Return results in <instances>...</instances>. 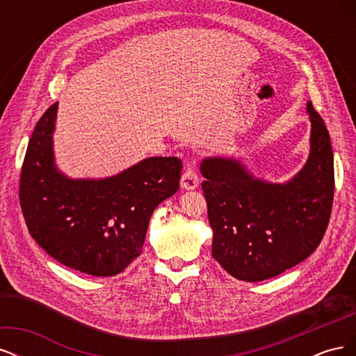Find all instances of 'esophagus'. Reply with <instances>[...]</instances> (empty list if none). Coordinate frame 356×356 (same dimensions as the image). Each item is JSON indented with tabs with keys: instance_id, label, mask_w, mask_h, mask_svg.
<instances>
[{
	"instance_id": "1",
	"label": "esophagus",
	"mask_w": 356,
	"mask_h": 356,
	"mask_svg": "<svg viewBox=\"0 0 356 356\" xmlns=\"http://www.w3.org/2000/svg\"><path fill=\"white\" fill-rule=\"evenodd\" d=\"M199 186V174L195 161H188L181 175V187L186 190H195Z\"/></svg>"
}]
</instances>
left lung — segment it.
<instances>
[{
  "instance_id": "8db88e82",
  "label": "left lung",
  "mask_w": 356,
  "mask_h": 356,
  "mask_svg": "<svg viewBox=\"0 0 356 356\" xmlns=\"http://www.w3.org/2000/svg\"><path fill=\"white\" fill-rule=\"evenodd\" d=\"M310 154L285 184L255 178L239 160L208 157L200 163L202 190L213 232L212 257L245 282L284 273L314 252L330 222L334 160L330 134L307 102Z\"/></svg>"
}]
</instances>
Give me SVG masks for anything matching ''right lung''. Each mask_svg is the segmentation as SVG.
I'll use <instances>...</instances> for the list:
<instances>
[{"label": "right lung", "mask_w": 356, "mask_h": 356, "mask_svg": "<svg viewBox=\"0 0 356 356\" xmlns=\"http://www.w3.org/2000/svg\"><path fill=\"white\" fill-rule=\"evenodd\" d=\"M58 102L41 115L20 172L19 200L29 234L50 257L92 276H114L141 254L152 213L179 188L178 157H148L104 179L58 170Z\"/></svg>", "instance_id": "obj_1"}]
</instances>
